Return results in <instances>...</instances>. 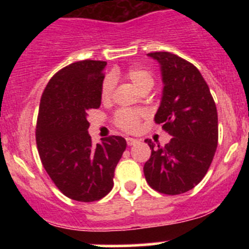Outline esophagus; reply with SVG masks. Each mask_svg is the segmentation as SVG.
<instances>
[{"label":"esophagus","instance_id":"obj_1","mask_svg":"<svg viewBox=\"0 0 249 249\" xmlns=\"http://www.w3.org/2000/svg\"><path fill=\"white\" fill-rule=\"evenodd\" d=\"M137 142H139V141H137L136 139H132V137H126L127 145H134V144H136Z\"/></svg>","mask_w":249,"mask_h":249}]
</instances>
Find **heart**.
Segmentation results:
<instances>
[{"label":"heart","mask_w":249,"mask_h":249,"mask_svg":"<svg viewBox=\"0 0 249 249\" xmlns=\"http://www.w3.org/2000/svg\"><path fill=\"white\" fill-rule=\"evenodd\" d=\"M124 76L129 79L141 92L149 91L154 85V76L149 70L142 66H132L125 71ZM115 88V79L112 74H107L104 78L101 84V100L104 102L109 101ZM145 115L143 109H118L113 115V123L115 126L122 129L123 131L132 132L136 131L140 126L141 119Z\"/></svg>","instance_id":"obj_1"}]
</instances>
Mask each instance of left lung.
I'll use <instances>...</instances> for the list:
<instances>
[{
    "instance_id": "8db88e82",
    "label": "left lung",
    "mask_w": 249,
    "mask_h": 249,
    "mask_svg": "<svg viewBox=\"0 0 249 249\" xmlns=\"http://www.w3.org/2000/svg\"><path fill=\"white\" fill-rule=\"evenodd\" d=\"M161 65V104L155 123L172 136L165 147L144 142L152 149L144 164L145 180L157 192L178 195L205 177L218 144V114L210 88L199 70L169 52L149 53Z\"/></svg>"
}]
</instances>
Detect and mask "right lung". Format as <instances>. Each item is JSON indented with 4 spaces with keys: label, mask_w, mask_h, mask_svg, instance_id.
<instances>
[{
    "label": "right lung",
    "mask_w": 249,
    "mask_h": 249,
    "mask_svg": "<svg viewBox=\"0 0 249 249\" xmlns=\"http://www.w3.org/2000/svg\"><path fill=\"white\" fill-rule=\"evenodd\" d=\"M106 64L83 60L56 72L42 94L37 115L42 165L62 194L80 202L97 201L112 190L115 166L126 148L122 136L94 145L88 134V112L101 105Z\"/></svg>",
    "instance_id": "obj_1"
}]
</instances>
